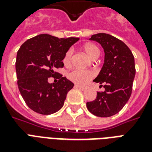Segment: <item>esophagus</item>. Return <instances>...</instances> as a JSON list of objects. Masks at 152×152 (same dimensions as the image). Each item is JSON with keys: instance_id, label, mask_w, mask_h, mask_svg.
<instances>
[{"instance_id": "34e87169", "label": "esophagus", "mask_w": 152, "mask_h": 152, "mask_svg": "<svg viewBox=\"0 0 152 152\" xmlns=\"http://www.w3.org/2000/svg\"><path fill=\"white\" fill-rule=\"evenodd\" d=\"M75 87L79 88V89H80L81 91H85L86 89H87V86H82V85H78V84H76V85H75Z\"/></svg>"}]
</instances>
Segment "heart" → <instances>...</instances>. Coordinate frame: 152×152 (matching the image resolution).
I'll use <instances>...</instances> for the list:
<instances>
[{"label":"heart","instance_id":"b5f03b06","mask_svg":"<svg viewBox=\"0 0 152 152\" xmlns=\"http://www.w3.org/2000/svg\"><path fill=\"white\" fill-rule=\"evenodd\" d=\"M83 50L91 58L95 60L99 57L100 51L97 46H95L93 43H87L83 46ZM72 56V51L69 50L64 54L63 63L65 66H69L71 64ZM95 76V72L92 70H83V69H74L68 74V78L73 83L78 84V85H83L88 83L89 81L93 79Z\"/></svg>","mask_w":152,"mask_h":152}]
</instances>
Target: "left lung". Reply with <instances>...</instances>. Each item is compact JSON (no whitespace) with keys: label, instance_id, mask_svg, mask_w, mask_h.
Instances as JSON below:
<instances>
[{"label":"left lung","instance_id":"8db88e82","mask_svg":"<svg viewBox=\"0 0 152 152\" xmlns=\"http://www.w3.org/2000/svg\"><path fill=\"white\" fill-rule=\"evenodd\" d=\"M90 40L101 44L105 52L103 66L94 80L105 91L97 92L94 101L87 102V108L97 117H111L124 107L131 96L136 74L134 57L122 41L110 34H93Z\"/></svg>","mask_w":152,"mask_h":152}]
</instances>
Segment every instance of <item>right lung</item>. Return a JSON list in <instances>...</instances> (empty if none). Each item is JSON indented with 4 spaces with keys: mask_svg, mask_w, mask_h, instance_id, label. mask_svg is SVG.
<instances>
[{
    "mask_svg": "<svg viewBox=\"0 0 152 152\" xmlns=\"http://www.w3.org/2000/svg\"><path fill=\"white\" fill-rule=\"evenodd\" d=\"M79 38L58 39L47 34L28 39L17 52L15 70L17 84L30 109L40 114L56 113L64 106L67 93L74 83L55 69L63 68L64 54ZM53 77L57 83L50 84Z\"/></svg>",
    "mask_w": 152,
    "mask_h": 152,
    "instance_id": "1",
    "label": "right lung"
}]
</instances>
